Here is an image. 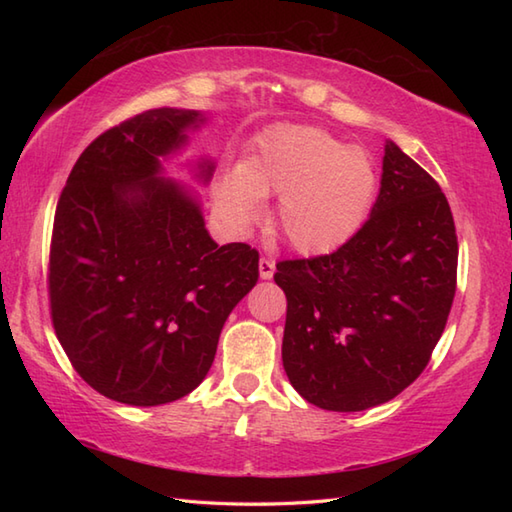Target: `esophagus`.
Here are the masks:
<instances>
[{
    "mask_svg": "<svg viewBox=\"0 0 512 512\" xmlns=\"http://www.w3.org/2000/svg\"><path fill=\"white\" fill-rule=\"evenodd\" d=\"M273 275H275V262H273V259H268V257L259 259V277H262V279H273Z\"/></svg>",
    "mask_w": 512,
    "mask_h": 512,
    "instance_id": "1",
    "label": "esophagus"
}]
</instances>
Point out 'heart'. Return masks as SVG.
<instances>
[{"label": "heart", "instance_id": "obj_1", "mask_svg": "<svg viewBox=\"0 0 512 512\" xmlns=\"http://www.w3.org/2000/svg\"><path fill=\"white\" fill-rule=\"evenodd\" d=\"M376 169L361 147H347L310 125H275L255 138L242 167L217 187L224 222L242 233L279 195L275 226L299 253H330L350 239L372 209Z\"/></svg>", "mask_w": 512, "mask_h": 512}]
</instances>
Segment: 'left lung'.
<instances>
[{
  "label": "left lung",
  "mask_w": 512,
  "mask_h": 512,
  "mask_svg": "<svg viewBox=\"0 0 512 512\" xmlns=\"http://www.w3.org/2000/svg\"><path fill=\"white\" fill-rule=\"evenodd\" d=\"M284 369L328 411L396 398L431 361L458 286L447 195L387 140L380 193L365 224L330 255L284 259Z\"/></svg>",
  "instance_id": "8db88e82"
}]
</instances>
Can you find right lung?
Here are the masks:
<instances>
[{
    "label": "right lung",
    "instance_id": "obj_1",
    "mask_svg": "<svg viewBox=\"0 0 512 512\" xmlns=\"http://www.w3.org/2000/svg\"><path fill=\"white\" fill-rule=\"evenodd\" d=\"M198 118L158 107L110 127L76 160L54 213V332L76 374L125 405H167L198 387L259 277L255 248L217 246L198 202L158 178V158Z\"/></svg>",
    "mask_w": 512,
    "mask_h": 512
}]
</instances>
